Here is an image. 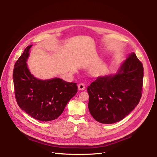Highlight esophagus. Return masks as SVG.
<instances>
[{
  "label": "esophagus",
  "instance_id": "esophagus-1",
  "mask_svg": "<svg viewBox=\"0 0 157 157\" xmlns=\"http://www.w3.org/2000/svg\"><path fill=\"white\" fill-rule=\"evenodd\" d=\"M85 88H86V86L84 83H80V84L78 85V89L79 90H84Z\"/></svg>",
  "mask_w": 157,
  "mask_h": 157
}]
</instances>
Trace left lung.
<instances>
[{"mask_svg":"<svg viewBox=\"0 0 157 157\" xmlns=\"http://www.w3.org/2000/svg\"><path fill=\"white\" fill-rule=\"evenodd\" d=\"M143 66L134 53L129 54L117 74L98 77L88 86V109L102 124L126 117L138 105L142 95Z\"/></svg>","mask_w":157,"mask_h":157,"instance_id":"obj_1","label":"left lung"}]
</instances>
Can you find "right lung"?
Masks as SVG:
<instances>
[{"instance_id": "right-lung-1", "label": "right lung", "mask_w": 157, "mask_h": 157, "mask_svg": "<svg viewBox=\"0 0 157 157\" xmlns=\"http://www.w3.org/2000/svg\"><path fill=\"white\" fill-rule=\"evenodd\" d=\"M31 46L25 48L14 65L15 98L19 107L30 116L41 121H51L60 116L76 95L77 83L57 78L40 80L34 77L26 64Z\"/></svg>"}]
</instances>
